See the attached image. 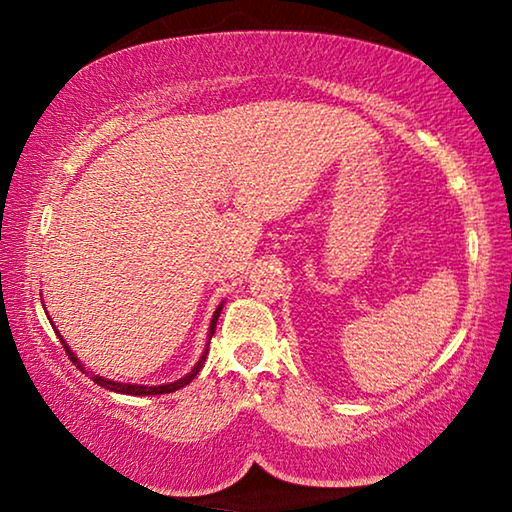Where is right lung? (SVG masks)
<instances>
[{"instance_id": "right-lung-1", "label": "right lung", "mask_w": 512, "mask_h": 512, "mask_svg": "<svg viewBox=\"0 0 512 512\" xmlns=\"http://www.w3.org/2000/svg\"><path fill=\"white\" fill-rule=\"evenodd\" d=\"M44 310H46V307H44ZM221 310H223V303H221L219 307H216L214 314H212V321H209V331H207V340H212V335H214V331H216V321H219V314H221ZM51 326L55 328L53 321H51ZM55 333H58V338H60V342H62V347H65L67 356H69V359H72V363H74L76 368L81 370V373L90 375V380H93L95 384H100V387L109 389V391H116V394H125V396H158V394H172V391H179L181 387H186L188 382H193V380H195V375L200 373L202 363H205V359H207V352H209V345H205V349H202V354H200L198 363H195V366L191 368V373H186L184 377H179V380H174V382H165V384H153V387H149V384H130V382H118V380H109V377L95 375L93 370L83 366L81 359H79V356H76V354L72 352V347L67 345L65 338H62L58 328H55Z\"/></svg>"}]
</instances>
